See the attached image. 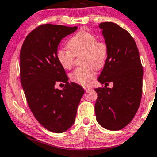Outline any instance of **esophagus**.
<instances>
[{"label": "esophagus", "instance_id": "obj_1", "mask_svg": "<svg viewBox=\"0 0 157 157\" xmlns=\"http://www.w3.org/2000/svg\"><path fill=\"white\" fill-rule=\"evenodd\" d=\"M85 88V90H86V91H88V90H90V87H85V88Z\"/></svg>", "mask_w": 157, "mask_h": 157}]
</instances>
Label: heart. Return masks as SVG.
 I'll use <instances>...</instances> for the list:
<instances>
[{
	"label": "heart",
	"mask_w": 157,
	"mask_h": 157,
	"mask_svg": "<svg viewBox=\"0 0 157 157\" xmlns=\"http://www.w3.org/2000/svg\"><path fill=\"white\" fill-rule=\"evenodd\" d=\"M68 49H59L56 53V59L63 69L72 67L75 56L83 54L82 63L84 67L75 69L69 75L72 82L86 86L96 75V69L104 66L108 56V46L99 41L94 34L79 31L67 41Z\"/></svg>",
	"instance_id": "obj_1"
}]
</instances>
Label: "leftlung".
Masks as SVG:
<instances>
[{"label":"left lung","mask_w":157,"mask_h":157,"mask_svg":"<svg viewBox=\"0 0 157 157\" xmlns=\"http://www.w3.org/2000/svg\"><path fill=\"white\" fill-rule=\"evenodd\" d=\"M108 56L98 81L104 87L96 88L95 113L104 128L118 131L128 125L140 106L143 67L136 43L126 30L111 22L99 25ZM109 82L114 83L107 88Z\"/></svg>","instance_id":"8db88e82"}]
</instances>
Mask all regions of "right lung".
I'll list each match as a JSON object with an SVG mask.
<instances>
[{"mask_svg": "<svg viewBox=\"0 0 157 157\" xmlns=\"http://www.w3.org/2000/svg\"><path fill=\"white\" fill-rule=\"evenodd\" d=\"M76 29L41 25L27 35L20 51V81L27 103L38 122L54 133L66 132L73 125L85 93L78 84L68 82L56 56L61 40ZM58 81L66 83L63 90L55 88Z\"/></svg>", "mask_w": 157, "mask_h": 157, "instance_id": "obj_1", "label": "right lung"}]
</instances>
